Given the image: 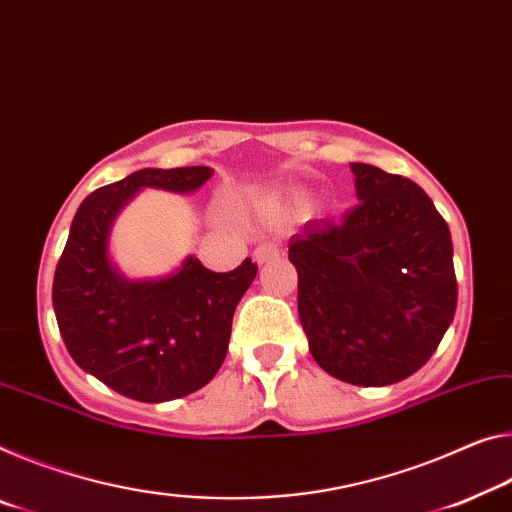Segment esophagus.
I'll use <instances>...</instances> for the list:
<instances>
[{"label": "esophagus", "mask_w": 512, "mask_h": 512, "mask_svg": "<svg viewBox=\"0 0 512 512\" xmlns=\"http://www.w3.org/2000/svg\"><path fill=\"white\" fill-rule=\"evenodd\" d=\"M278 253H280V248L275 246V243H262V246L255 248L253 259L257 264H266V262H271V259Z\"/></svg>", "instance_id": "esophagus-1"}]
</instances>
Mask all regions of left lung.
Returning a JSON list of instances; mask_svg holds the SVG:
<instances>
[{
    "mask_svg": "<svg viewBox=\"0 0 512 512\" xmlns=\"http://www.w3.org/2000/svg\"><path fill=\"white\" fill-rule=\"evenodd\" d=\"M358 205L305 223L289 239L298 316L319 367L383 387L419 371L456 314L453 243L426 191L408 177L351 164Z\"/></svg>",
    "mask_w": 512,
    "mask_h": 512,
    "instance_id": "left-lung-1",
    "label": "left lung"
}]
</instances>
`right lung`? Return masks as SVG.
Returning a JSON list of instances; mask_svg holds the SVG:
<instances>
[{
	"mask_svg": "<svg viewBox=\"0 0 512 512\" xmlns=\"http://www.w3.org/2000/svg\"><path fill=\"white\" fill-rule=\"evenodd\" d=\"M212 175L207 166L136 170L93 191L72 218L54 273L56 323L72 360L127 399H182L225 360L234 310L257 275L250 259L214 273L189 255L168 275L132 280L109 248L113 223L136 193H193Z\"/></svg>",
	"mask_w": 512,
	"mask_h": 512,
	"instance_id": "1",
	"label": "right lung"
}]
</instances>
